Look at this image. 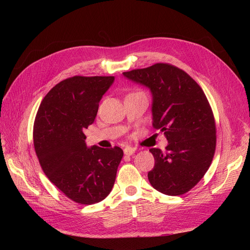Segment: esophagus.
<instances>
[{
	"label": "esophagus",
	"instance_id": "obj_1",
	"mask_svg": "<svg viewBox=\"0 0 250 250\" xmlns=\"http://www.w3.org/2000/svg\"><path fill=\"white\" fill-rule=\"evenodd\" d=\"M124 152H125V155H126V156H131V155H133V153L135 152V148L130 147V146H126L125 149H124Z\"/></svg>",
	"mask_w": 250,
	"mask_h": 250
}]
</instances>
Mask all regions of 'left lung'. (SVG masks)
I'll return each instance as SVG.
<instances>
[{
    "label": "left lung",
    "mask_w": 250,
    "mask_h": 250,
    "mask_svg": "<svg viewBox=\"0 0 250 250\" xmlns=\"http://www.w3.org/2000/svg\"><path fill=\"white\" fill-rule=\"evenodd\" d=\"M122 74L150 89L152 126L168 142L166 151L149 149L155 158L149 183L167 195L188 192L203 178L216 149L215 118L205 93L187 73L167 63Z\"/></svg>",
    "instance_id": "8db88e82"
}]
</instances>
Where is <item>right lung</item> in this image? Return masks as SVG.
<instances>
[{
	"label": "right lung",
	"mask_w": 250,
	"mask_h": 250,
	"mask_svg": "<svg viewBox=\"0 0 250 250\" xmlns=\"http://www.w3.org/2000/svg\"><path fill=\"white\" fill-rule=\"evenodd\" d=\"M114 76H74L57 83L42 101L34 121L36 156L46 176L68 199L90 205L114 187L124 156L120 147H87L83 131L93 124Z\"/></svg>",
	"instance_id": "1"
}]
</instances>
